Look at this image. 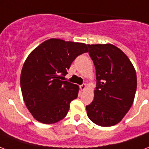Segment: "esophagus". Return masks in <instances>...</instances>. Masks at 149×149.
Wrapping results in <instances>:
<instances>
[{"label": "esophagus", "mask_w": 149, "mask_h": 149, "mask_svg": "<svg viewBox=\"0 0 149 149\" xmlns=\"http://www.w3.org/2000/svg\"><path fill=\"white\" fill-rule=\"evenodd\" d=\"M79 87H80L81 90H85V89H86V85L85 83H83V84H82Z\"/></svg>", "instance_id": "1"}]
</instances>
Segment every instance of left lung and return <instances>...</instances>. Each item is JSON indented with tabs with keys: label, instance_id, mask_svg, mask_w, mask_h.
<instances>
[{
	"label": "left lung",
	"instance_id": "1",
	"mask_svg": "<svg viewBox=\"0 0 149 149\" xmlns=\"http://www.w3.org/2000/svg\"><path fill=\"white\" fill-rule=\"evenodd\" d=\"M95 67L94 100L86 106L89 119L100 126L116 125L131 108L137 77L129 57L116 46L87 44Z\"/></svg>",
	"mask_w": 149,
	"mask_h": 149
}]
</instances>
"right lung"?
Here are the masks:
<instances>
[{
	"instance_id": "right-lung-1",
	"label": "right lung",
	"mask_w": 149,
	"mask_h": 149,
	"mask_svg": "<svg viewBox=\"0 0 149 149\" xmlns=\"http://www.w3.org/2000/svg\"><path fill=\"white\" fill-rule=\"evenodd\" d=\"M88 52L86 43L51 38L36 47L23 66L20 87L26 108L43 124L66 117L70 103L78 96L79 86L63 81L72 61Z\"/></svg>"
}]
</instances>
